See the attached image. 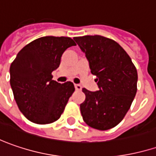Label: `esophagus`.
Here are the masks:
<instances>
[{"instance_id":"esophagus-1","label":"esophagus","mask_w":156,"mask_h":156,"mask_svg":"<svg viewBox=\"0 0 156 156\" xmlns=\"http://www.w3.org/2000/svg\"><path fill=\"white\" fill-rule=\"evenodd\" d=\"M75 89H76L77 91H81L82 87H81L80 85H75Z\"/></svg>"}]
</instances>
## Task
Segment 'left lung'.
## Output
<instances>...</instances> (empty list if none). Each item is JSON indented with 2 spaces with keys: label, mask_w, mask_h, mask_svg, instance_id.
Returning <instances> with one entry per match:
<instances>
[{
  "label": "left lung",
  "mask_w": 156,
  "mask_h": 156,
  "mask_svg": "<svg viewBox=\"0 0 156 156\" xmlns=\"http://www.w3.org/2000/svg\"><path fill=\"white\" fill-rule=\"evenodd\" d=\"M74 40L86 54L99 86L97 92L82 89L86 94L80 104L83 120L97 130L111 129L124 119L136 95V67L124 48L111 39L87 35Z\"/></svg>",
  "instance_id": "obj_1"
}]
</instances>
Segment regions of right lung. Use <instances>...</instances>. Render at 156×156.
<instances>
[{
    "mask_svg": "<svg viewBox=\"0 0 156 156\" xmlns=\"http://www.w3.org/2000/svg\"><path fill=\"white\" fill-rule=\"evenodd\" d=\"M76 46L69 37H41L23 47L10 65V86L19 110L31 122L51 124L62 114L73 83L54 81L63 52Z\"/></svg>",
    "mask_w": 156,
    "mask_h": 156,
    "instance_id": "obj_1",
    "label": "right lung"
}]
</instances>
